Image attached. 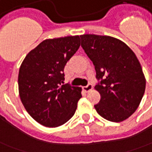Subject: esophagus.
<instances>
[{
	"label": "esophagus",
	"mask_w": 152,
	"mask_h": 152,
	"mask_svg": "<svg viewBox=\"0 0 152 152\" xmlns=\"http://www.w3.org/2000/svg\"><path fill=\"white\" fill-rule=\"evenodd\" d=\"M93 84H91V83H88L87 86H84V87H83V89L84 90L85 92H89V91H91V90L93 89Z\"/></svg>",
	"instance_id": "34e87169"
}]
</instances>
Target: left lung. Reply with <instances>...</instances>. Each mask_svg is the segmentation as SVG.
I'll return each instance as SVG.
<instances>
[{
    "instance_id": "8db88e82",
    "label": "left lung",
    "mask_w": 152,
    "mask_h": 152,
    "mask_svg": "<svg viewBox=\"0 0 152 152\" xmlns=\"http://www.w3.org/2000/svg\"><path fill=\"white\" fill-rule=\"evenodd\" d=\"M81 46L92 60L94 88L101 98L94 107L107 121L120 122L137 109L146 89V78L136 54L124 42L107 35L82 34Z\"/></svg>"
}]
</instances>
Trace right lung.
Listing matches in <instances>:
<instances>
[{"mask_svg":"<svg viewBox=\"0 0 152 152\" xmlns=\"http://www.w3.org/2000/svg\"><path fill=\"white\" fill-rule=\"evenodd\" d=\"M79 46L78 35L48 39L30 51L20 67V100L28 113L43 126H61L77 109L82 88L62 83L66 63Z\"/></svg>","mask_w":152,"mask_h":152,"instance_id":"right-lung-1","label":"right lung"}]
</instances>
